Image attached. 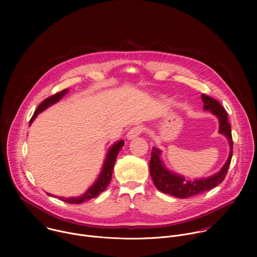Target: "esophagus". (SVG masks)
I'll list each match as a JSON object with an SVG mask.
<instances>
[{
	"label": "esophagus",
	"mask_w": 257,
	"mask_h": 257,
	"mask_svg": "<svg viewBox=\"0 0 257 257\" xmlns=\"http://www.w3.org/2000/svg\"><path fill=\"white\" fill-rule=\"evenodd\" d=\"M142 132H143L142 126H136V127L131 128V129L128 131L126 137H127V139H130V140H131V139H134V138H136L137 136H139Z\"/></svg>",
	"instance_id": "obj_1"
}]
</instances>
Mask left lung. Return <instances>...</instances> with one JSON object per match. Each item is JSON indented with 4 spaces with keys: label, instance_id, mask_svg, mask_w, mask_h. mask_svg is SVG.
Masks as SVG:
<instances>
[{
    "label": "left lung",
    "instance_id": "8db88e82",
    "mask_svg": "<svg viewBox=\"0 0 257 257\" xmlns=\"http://www.w3.org/2000/svg\"><path fill=\"white\" fill-rule=\"evenodd\" d=\"M201 99L203 101L204 111H208L217 118L218 133L223 134L228 139L230 153L225 165L218 172L207 178L190 180L180 174L170 171L163 162L162 151L158 149L157 146H154L150 162V172L154 181V184L163 193L170 194L178 198L191 197L202 192L208 191L217 186L218 184H221L227 175V171L229 169L233 156V140L231 125L228 122V115L226 109L216 99L210 96L201 94Z\"/></svg>",
    "mask_w": 257,
    "mask_h": 257
}]
</instances>
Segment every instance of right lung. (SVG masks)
Returning <instances> with one entry per match:
<instances>
[{
  "label": "right lung",
  "instance_id": "right-lung-1",
  "mask_svg": "<svg viewBox=\"0 0 257 257\" xmlns=\"http://www.w3.org/2000/svg\"><path fill=\"white\" fill-rule=\"evenodd\" d=\"M68 91H69V89H64L61 92H58V93L48 97L47 99H45L38 106V108H36V111L34 112L32 118H31V120L29 122V125L34 121L36 116H38L39 114H41L42 112H44L45 109H47L51 105H53L56 102H58L65 94H67ZM123 146H124V140L122 139V140H118L117 142H115L111 146V148L108 149L98 177L96 178V180L94 181L93 184L82 195L76 196V197H63V196H56V195H53L51 193H47V194L50 195V196H53V197H58L59 199L63 200L64 202L71 203V204H79V203L85 202L87 200H90L91 198H94V197L98 196L102 191H104L106 189V187L109 184V182H111L112 175H113L114 165L116 163V159H117L118 154L122 150Z\"/></svg>",
  "mask_w": 257,
  "mask_h": 257
}]
</instances>
